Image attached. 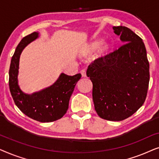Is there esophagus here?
I'll return each instance as SVG.
<instances>
[{"instance_id":"esophagus-1","label":"esophagus","mask_w":159,"mask_h":159,"mask_svg":"<svg viewBox=\"0 0 159 159\" xmlns=\"http://www.w3.org/2000/svg\"><path fill=\"white\" fill-rule=\"evenodd\" d=\"M80 73H81V75H82V76L83 77H86V71L85 70L82 69V70L80 71Z\"/></svg>"}]
</instances>
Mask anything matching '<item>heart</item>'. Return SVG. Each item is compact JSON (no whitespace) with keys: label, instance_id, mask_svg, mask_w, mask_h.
I'll return each instance as SVG.
<instances>
[{"label":"heart","instance_id":"b5f03b06","mask_svg":"<svg viewBox=\"0 0 159 159\" xmlns=\"http://www.w3.org/2000/svg\"><path fill=\"white\" fill-rule=\"evenodd\" d=\"M102 44V40H95V42H93L89 48V52H93L95 51L97 49L99 48V47L101 46V45ZM106 48L105 47L104 49Z\"/></svg>","mask_w":159,"mask_h":159}]
</instances>
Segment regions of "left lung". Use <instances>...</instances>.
I'll return each mask as SVG.
<instances>
[{
	"label": "left lung",
	"mask_w": 159,
	"mask_h": 159,
	"mask_svg": "<svg viewBox=\"0 0 159 159\" xmlns=\"http://www.w3.org/2000/svg\"><path fill=\"white\" fill-rule=\"evenodd\" d=\"M124 44L88 66L87 76L93 82V100L101 118L122 121L144 103L150 72L143 40L129 28L114 27Z\"/></svg>",
	"instance_id": "left-lung-1"
}]
</instances>
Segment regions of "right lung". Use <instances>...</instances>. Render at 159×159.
<instances>
[{
	"label": "right lung",
	"mask_w": 159,
	"mask_h": 159,
	"mask_svg": "<svg viewBox=\"0 0 159 159\" xmlns=\"http://www.w3.org/2000/svg\"><path fill=\"white\" fill-rule=\"evenodd\" d=\"M34 32L26 36L17 45L12 56L9 69V89L14 101L22 113L40 122H51L62 118L69 108V101L74 89L81 78L77 74L69 76L62 73L55 83L44 90L28 95L23 93L18 84L19 58L23 49L38 38Z\"/></svg>",
	"instance_id": "1"
}]
</instances>
